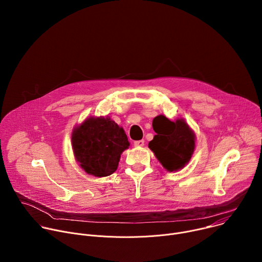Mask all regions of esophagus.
Wrapping results in <instances>:
<instances>
[{
	"label": "esophagus",
	"instance_id": "34e87169",
	"mask_svg": "<svg viewBox=\"0 0 262 262\" xmlns=\"http://www.w3.org/2000/svg\"><path fill=\"white\" fill-rule=\"evenodd\" d=\"M144 144H145L144 140H139V141L134 142V145L137 146V147H142V146H144Z\"/></svg>",
	"mask_w": 262,
	"mask_h": 262
}]
</instances>
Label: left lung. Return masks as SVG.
<instances>
[{"instance_id":"1","label":"left lung","mask_w":262,"mask_h":262,"mask_svg":"<svg viewBox=\"0 0 262 262\" xmlns=\"http://www.w3.org/2000/svg\"><path fill=\"white\" fill-rule=\"evenodd\" d=\"M154 129L157 135L148 146L163 167L170 172L184 167L195 149V135L189 125L183 119L173 122L165 116H158Z\"/></svg>"}]
</instances>
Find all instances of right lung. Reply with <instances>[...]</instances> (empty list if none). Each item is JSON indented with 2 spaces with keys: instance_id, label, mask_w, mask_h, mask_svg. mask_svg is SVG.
I'll return each instance as SVG.
<instances>
[{
  "instance_id": "obj_1",
  "label": "right lung",
  "mask_w": 262,
  "mask_h": 262,
  "mask_svg": "<svg viewBox=\"0 0 262 262\" xmlns=\"http://www.w3.org/2000/svg\"><path fill=\"white\" fill-rule=\"evenodd\" d=\"M72 149L80 166L91 175L113 174L120 155L129 146L122 127L110 118H88L73 129Z\"/></svg>"
}]
</instances>
